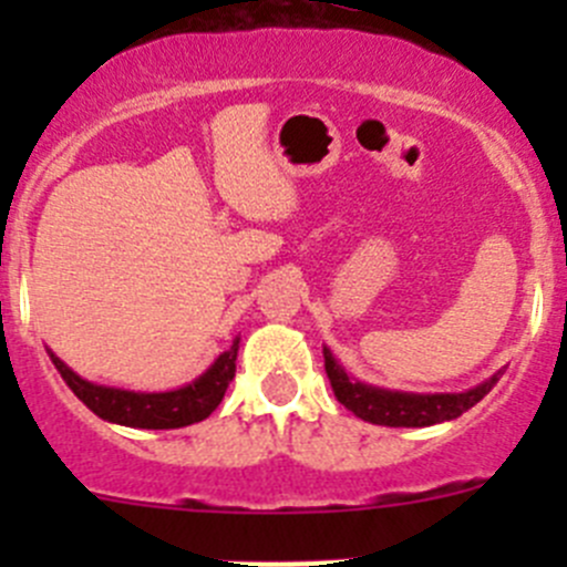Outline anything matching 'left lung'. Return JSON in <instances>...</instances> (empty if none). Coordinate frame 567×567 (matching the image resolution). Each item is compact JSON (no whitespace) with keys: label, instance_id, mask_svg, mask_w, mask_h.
Instances as JSON below:
<instances>
[{"label":"left lung","instance_id":"left-lung-1","mask_svg":"<svg viewBox=\"0 0 567 567\" xmlns=\"http://www.w3.org/2000/svg\"><path fill=\"white\" fill-rule=\"evenodd\" d=\"M326 359V375L334 390V398L346 405L348 411L364 422L373 425H390V427H425L436 425V422L455 420L463 411L472 409L474 403L491 392L496 384V375L485 384L474 386V390L461 394H405V392H386L375 390V386L362 384V381H351L346 370L334 362L329 348H323Z\"/></svg>","mask_w":567,"mask_h":567}]
</instances>
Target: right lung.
<instances>
[{"label": "right lung", "mask_w": 567, "mask_h": 567, "mask_svg": "<svg viewBox=\"0 0 567 567\" xmlns=\"http://www.w3.org/2000/svg\"><path fill=\"white\" fill-rule=\"evenodd\" d=\"M236 357H238V340L233 342L230 351L221 353L208 373L199 375L194 384L183 386L175 392H125V390H109V386L90 384V381L79 379L65 362L51 353V362L60 370L65 384L71 386L73 394L87 405L90 411L101 416V420L117 422V425L128 427H147V431H167V427L194 425V422L205 420L216 405L225 398L227 386H230L233 375H236Z\"/></svg>", "instance_id": "obj_1"}]
</instances>
